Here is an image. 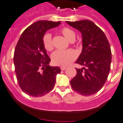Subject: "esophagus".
<instances>
[{
    "label": "esophagus",
    "instance_id": "esophagus-1",
    "mask_svg": "<svg viewBox=\"0 0 123 123\" xmlns=\"http://www.w3.org/2000/svg\"><path fill=\"white\" fill-rule=\"evenodd\" d=\"M66 68H67L66 67H61V70H65Z\"/></svg>",
    "mask_w": 123,
    "mask_h": 123
}]
</instances>
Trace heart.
<instances>
[{
	"instance_id": "b5f03b06",
	"label": "heart",
	"mask_w": 123,
	"mask_h": 123,
	"mask_svg": "<svg viewBox=\"0 0 123 123\" xmlns=\"http://www.w3.org/2000/svg\"><path fill=\"white\" fill-rule=\"evenodd\" d=\"M61 32L64 37L70 42L74 40L75 33L74 31L68 27H63L61 30ZM42 43L46 50L51 51L53 49V45L51 34L46 33L42 37ZM77 58V53L73 49L67 50H57L51 55L52 62L55 66L66 67L68 66Z\"/></svg>"
}]
</instances>
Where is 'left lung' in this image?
I'll return each mask as SVG.
<instances>
[{
  "mask_svg": "<svg viewBox=\"0 0 123 123\" xmlns=\"http://www.w3.org/2000/svg\"><path fill=\"white\" fill-rule=\"evenodd\" d=\"M66 23L82 35V51L75 62L84 67L76 68L77 75L70 81V85L81 95H92L102 88L110 72V44L104 32L93 22L85 19Z\"/></svg>",
  "mask_w": 123,
  "mask_h": 123,
  "instance_id": "left-lung-1",
  "label": "left lung"
}]
</instances>
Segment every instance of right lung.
<instances>
[{"label":"right lung","mask_w":123,"mask_h":123,"mask_svg":"<svg viewBox=\"0 0 123 123\" xmlns=\"http://www.w3.org/2000/svg\"><path fill=\"white\" fill-rule=\"evenodd\" d=\"M61 22L38 21L24 30L16 46L14 65L18 83L24 92L33 97H41L53 89L58 67L49 66L50 58L42 43V37L48 30Z\"/></svg>","instance_id":"obj_1"}]
</instances>
